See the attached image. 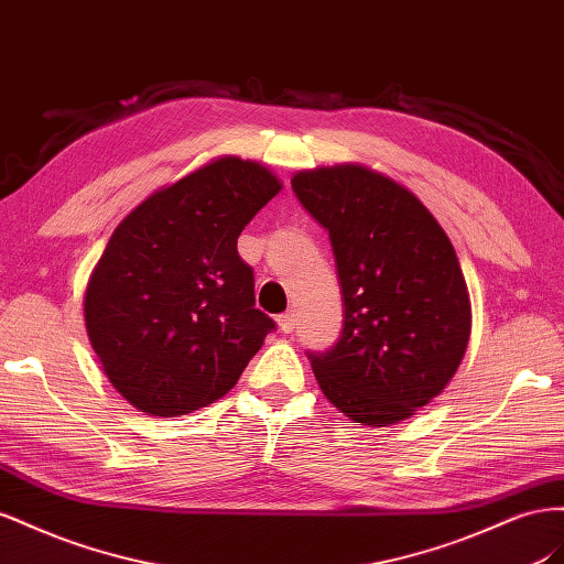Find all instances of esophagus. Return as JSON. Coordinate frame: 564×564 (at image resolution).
<instances>
[{"label":"esophagus","mask_w":564,"mask_h":564,"mask_svg":"<svg viewBox=\"0 0 564 564\" xmlns=\"http://www.w3.org/2000/svg\"><path fill=\"white\" fill-rule=\"evenodd\" d=\"M276 324H279V328H281L283 333H293L295 326H297V314H295V312H285V314H281V316L276 318Z\"/></svg>","instance_id":"1"}]
</instances>
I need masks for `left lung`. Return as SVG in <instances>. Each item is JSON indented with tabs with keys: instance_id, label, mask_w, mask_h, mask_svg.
Here are the masks:
<instances>
[{
	"instance_id": "left-lung-1",
	"label": "left lung",
	"mask_w": 564,
	"mask_h": 564,
	"mask_svg": "<svg viewBox=\"0 0 564 564\" xmlns=\"http://www.w3.org/2000/svg\"><path fill=\"white\" fill-rule=\"evenodd\" d=\"M291 184L328 231L345 302L340 340L307 351L318 388L354 423L406 421L468 349L473 312L452 240L409 188L364 165L304 170Z\"/></svg>"
}]
</instances>
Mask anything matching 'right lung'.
I'll use <instances>...</instances> for the list:
<instances>
[{
  "label": "right lung",
  "instance_id": "obj_1",
  "mask_svg": "<svg viewBox=\"0 0 564 564\" xmlns=\"http://www.w3.org/2000/svg\"><path fill=\"white\" fill-rule=\"evenodd\" d=\"M283 188L254 160L224 155L155 191L112 231L85 291L104 373L147 415L215 404L276 328L254 310L238 236Z\"/></svg>",
  "mask_w": 564,
  "mask_h": 564
}]
</instances>
